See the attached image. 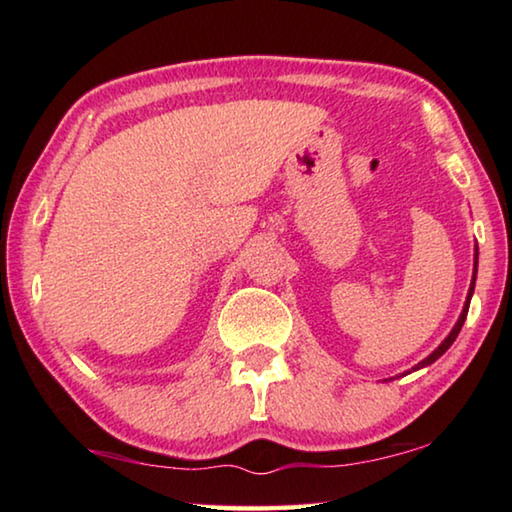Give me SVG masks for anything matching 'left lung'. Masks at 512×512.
Wrapping results in <instances>:
<instances>
[{
  "mask_svg": "<svg viewBox=\"0 0 512 512\" xmlns=\"http://www.w3.org/2000/svg\"><path fill=\"white\" fill-rule=\"evenodd\" d=\"M476 268H479V248H474V271H472V282H470V291H467V298H465V305H463V311H461V316H458V320H456V325L452 327V332H449L447 336H445V341L438 345L436 350H433L427 359H422L418 366H413L411 370H420V368H424V366H431L433 361L436 359H440L443 357V354L452 348V343L456 341V336H458V332H461V327H463V323H465V318H467V309H470V300H472V293H474V282H476Z\"/></svg>",
  "mask_w": 512,
  "mask_h": 512,
  "instance_id": "8db88e82",
  "label": "left lung"
}]
</instances>
